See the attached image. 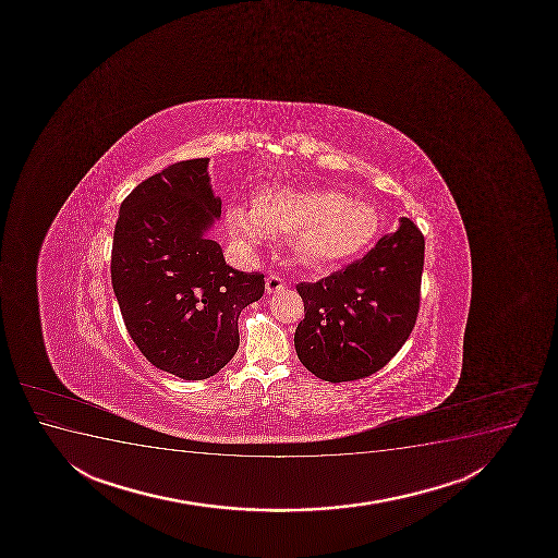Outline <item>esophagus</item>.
<instances>
[{
	"instance_id": "obj_1",
	"label": "esophagus",
	"mask_w": 558,
	"mask_h": 558,
	"mask_svg": "<svg viewBox=\"0 0 558 558\" xmlns=\"http://www.w3.org/2000/svg\"><path fill=\"white\" fill-rule=\"evenodd\" d=\"M286 288V282H283L280 276L270 275L267 276V280H265V291L267 293H278V291H282Z\"/></svg>"
}]
</instances>
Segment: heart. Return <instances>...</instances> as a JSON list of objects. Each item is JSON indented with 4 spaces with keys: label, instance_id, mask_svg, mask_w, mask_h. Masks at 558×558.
Here are the masks:
<instances>
[{
    "label": "heart",
    "instance_id": "b5f03b06",
    "mask_svg": "<svg viewBox=\"0 0 558 558\" xmlns=\"http://www.w3.org/2000/svg\"><path fill=\"white\" fill-rule=\"evenodd\" d=\"M226 228L236 241L256 248L272 235H296V252L310 265H332L361 254L379 230L372 205L338 191H269L254 209L233 205Z\"/></svg>",
    "mask_w": 558,
    "mask_h": 558
}]
</instances>
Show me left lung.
Segmentation results:
<instances>
[{"label": "left lung", "instance_id": "obj_1", "mask_svg": "<svg viewBox=\"0 0 558 558\" xmlns=\"http://www.w3.org/2000/svg\"><path fill=\"white\" fill-rule=\"evenodd\" d=\"M424 235L409 218L366 256L317 282H301L299 361L323 380L364 379L392 361L420 310Z\"/></svg>", "mask_w": 558, "mask_h": 558}]
</instances>
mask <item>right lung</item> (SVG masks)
Masks as SVG:
<instances>
[{
    "label": "right lung",
    "mask_w": 558,
    "mask_h": 558,
    "mask_svg": "<svg viewBox=\"0 0 558 558\" xmlns=\"http://www.w3.org/2000/svg\"><path fill=\"white\" fill-rule=\"evenodd\" d=\"M209 158L168 166L119 209L112 286L132 341L153 366L181 379L218 374L239 348V315L265 291L262 272L226 265L204 235L222 213Z\"/></svg>",
    "instance_id": "add662e5"
}]
</instances>
